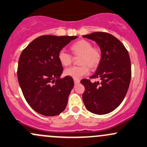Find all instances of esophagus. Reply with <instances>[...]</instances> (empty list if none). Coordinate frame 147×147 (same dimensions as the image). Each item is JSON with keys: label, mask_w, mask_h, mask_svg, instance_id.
Listing matches in <instances>:
<instances>
[{"label": "esophagus", "mask_w": 147, "mask_h": 147, "mask_svg": "<svg viewBox=\"0 0 147 147\" xmlns=\"http://www.w3.org/2000/svg\"><path fill=\"white\" fill-rule=\"evenodd\" d=\"M74 83H75V85L79 84L80 80L79 79H74Z\"/></svg>", "instance_id": "obj_1"}]
</instances>
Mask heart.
I'll use <instances>...</instances> for the list:
<instances>
[{
  "label": "heart",
  "mask_w": 147,
  "mask_h": 147,
  "mask_svg": "<svg viewBox=\"0 0 147 147\" xmlns=\"http://www.w3.org/2000/svg\"><path fill=\"white\" fill-rule=\"evenodd\" d=\"M72 53L75 56L80 55L79 63L82 65L78 67H71L64 70V75L71 78H79L89 73V68L96 69L102 59V52L98 47L92 46L88 40L80 39L75 42L71 46ZM58 59L64 67H67L72 62V55L65 49H61L58 53Z\"/></svg>",
  "instance_id": "heart-1"
}]
</instances>
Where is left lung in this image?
<instances>
[{
  "label": "left lung",
  "mask_w": 147,
  "mask_h": 147,
  "mask_svg": "<svg viewBox=\"0 0 147 147\" xmlns=\"http://www.w3.org/2000/svg\"><path fill=\"white\" fill-rule=\"evenodd\" d=\"M97 43L102 59L90 78L100 82L92 83L83 79L85 87L83 101L89 111L98 115L113 111L123 102L130 86L131 64L128 52L115 36L105 32H94L83 36Z\"/></svg>",
  "instance_id": "obj_1"
}]
</instances>
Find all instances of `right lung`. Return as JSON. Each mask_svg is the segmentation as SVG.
Returning <instances> with one entry per match:
<instances>
[{"label": "right lung", "mask_w": 147, "mask_h": 147, "mask_svg": "<svg viewBox=\"0 0 147 147\" xmlns=\"http://www.w3.org/2000/svg\"><path fill=\"white\" fill-rule=\"evenodd\" d=\"M77 36H41L20 55L17 69L19 84L25 99L36 112L54 116L65 109L74 86L71 77L61 78L63 67L59 50Z\"/></svg>", "instance_id": "right-lung-1"}]
</instances>
